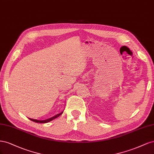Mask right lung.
Wrapping results in <instances>:
<instances>
[{
    "label": "right lung",
    "mask_w": 154,
    "mask_h": 154,
    "mask_svg": "<svg viewBox=\"0 0 154 154\" xmlns=\"http://www.w3.org/2000/svg\"><path fill=\"white\" fill-rule=\"evenodd\" d=\"M63 112V111L61 112V113L57 114V115H56V116H53V117H52V118H51L47 119V120H35V119H31V118H29V120H31V121L34 122H36V123H48V122H51V121L54 120V119H56V118L59 117L61 115H62Z\"/></svg>",
    "instance_id": "1"
}]
</instances>
